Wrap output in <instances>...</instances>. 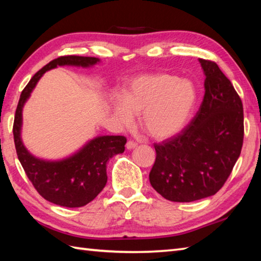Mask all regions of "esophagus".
Returning <instances> with one entry per match:
<instances>
[{
    "mask_svg": "<svg viewBox=\"0 0 261 261\" xmlns=\"http://www.w3.org/2000/svg\"><path fill=\"white\" fill-rule=\"evenodd\" d=\"M137 146H138V143L135 141L129 140L126 142V149H129V150H131V149H135Z\"/></svg>",
    "mask_w": 261,
    "mask_h": 261,
    "instance_id": "obj_1",
    "label": "esophagus"
}]
</instances>
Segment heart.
I'll use <instances>...</instances> for the list:
<instances>
[{"mask_svg":"<svg viewBox=\"0 0 261 261\" xmlns=\"http://www.w3.org/2000/svg\"><path fill=\"white\" fill-rule=\"evenodd\" d=\"M196 102V90L186 79L159 73L138 76L127 85L123 96L113 102L114 118L121 125L130 124L140 112L143 129L157 139L179 132Z\"/></svg>","mask_w":261,"mask_h":261,"instance_id":"obj_1","label":"heart"}]
</instances>
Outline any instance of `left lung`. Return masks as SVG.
Returning a JSON list of instances; mask_svg holds the SVG:
<instances>
[{
  "label": "left lung",
  "mask_w": 261,
  "mask_h": 261,
  "mask_svg": "<svg viewBox=\"0 0 261 261\" xmlns=\"http://www.w3.org/2000/svg\"><path fill=\"white\" fill-rule=\"evenodd\" d=\"M205 74L203 102L178 135L154 143L149 180L171 202H193L222 188L241 153L243 107L233 85L214 62L199 59Z\"/></svg>",
  "instance_id": "1"
}]
</instances>
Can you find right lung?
I'll return each mask as SVG.
<instances>
[{"label": "right lung", "mask_w": 261, "mask_h": 261, "mask_svg": "<svg viewBox=\"0 0 261 261\" xmlns=\"http://www.w3.org/2000/svg\"><path fill=\"white\" fill-rule=\"evenodd\" d=\"M98 62V58L82 56H62L51 60L28 83L16 107L13 137L18 158L37 192L47 201L60 206H84L101 193L108 181V160L124 151L126 139L123 136L96 137L68 158L55 162L43 160L31 154L22 142V109L47 70L65 65L90 67Z\"/></svg>", "instance_id": "add662e5"}]
</instances>
